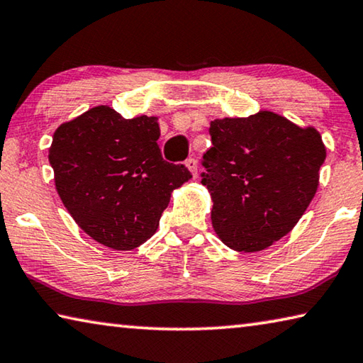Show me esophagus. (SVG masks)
Instances as JSON below:
<instances>
[{
    "label": "esophagus",
    "instance_id": "34e87169",
    "mask_svg": "<svg viewBox=\"0 0 363 363\" xmlns=\"http://www.w3.org/2000/svg\"><path fill=\"white\" fill-rule=\"evenodd\" d=\"M186 167L190 169V173L194 176H196V169H199V164H196V160L195 158H189L186 162Z\"/></svg>",
    "mask_w": 363,
    "mask_h": 363
}]
</instances>
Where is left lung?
<instances>
[{"label": "left lung", "mask_w": 363, "mask_h": 363, "mask_svg": "<svg viewBox=\"0 0 363 363\" xmlns=\"http://www.w3.org/2000/svg\"><path fill=\"white\" fill-rule=\"evenodd\" d=\"M201 184L213 199V227L227 247L253 253L285 237L318 187L327 150L315 128L272 112L214 120Z\"/></svg>", "instance_id": "1"}]
</instances>
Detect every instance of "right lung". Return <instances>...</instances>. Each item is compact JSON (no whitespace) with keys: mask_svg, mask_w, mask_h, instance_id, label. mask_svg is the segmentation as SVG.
I'll use <instances>...</instances> for the list:
<instances>
[{"mask_svg":"<svg viewBox=\"0 0 363 363\" xmlns=\"http://www.w3.org/2000/svg\"><path fill=\"white\" fill-rule=\"evenodd\" d=\"M157 116L126 120L107 106L60 125L49 163L57 194L96 242L133 250L155 233L171 192L192 174L164 162Z\"/></svg>","mask_w":363,"mask_h":363,"instance_id":"1","label":"right lung"}]
</instances>
